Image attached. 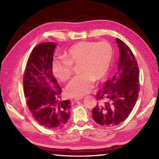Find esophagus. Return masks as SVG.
Here are the masks:
<instances>
[{
	"mask_svg": "<svg viewBox=\"0 0 159 159\" xmlns=\"http://www.w3.org/2000/svg\"><path fill=\"white\" fill-rule=\"evenodd\" d=\"M82 99H83V98H82V97L75 98H74V99H73V101H74V102H76V101H78V100H82Z\"/></svg>",
	"mask_w": 159,
	"mask_h": 159,
	"instance_id": "obj_1",
	"label": "esophagus"
}]
</instances>
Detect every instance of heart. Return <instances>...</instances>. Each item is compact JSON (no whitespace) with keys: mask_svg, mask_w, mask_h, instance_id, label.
Listing matches in <instances>:
<instances>
[{"mask_svg":"<svg viewBox=\"0 0 159 159\" xmlns=\"http://www.w3.org/2000/svg\"><path fill=\"white\" fill-rule=\"evenodd\" d=\"M63 57L52 61L54 76L66 82L72 75V66L79 64L80 74L71 80L66 91L70 96H83L92 89L95 80L99 81L106 76L112 61L113 48L107 42H80L71 46Z\"/></svg>","mask_w":159,"mask_h":159,"instance_id":"b5f03b06","label":"heart"}]
</instances>
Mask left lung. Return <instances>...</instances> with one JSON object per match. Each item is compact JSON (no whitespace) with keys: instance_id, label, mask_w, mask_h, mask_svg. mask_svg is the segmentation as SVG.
Returning <instances> with one entry per match:
<instances>
[{"instance_id":"8db88e82","label":"left lung","mask_w":159,"mask_h":159,"mask_svg":"<svg viewBox=\"0 0 159 159\" xmlns=\"http://www.w3.org/2000/svg\"><path fill=\"white\" fill-rule=\"evenodd\" d=\"M120 50L117 72L98 92L100 100L92 110V117L103 126H113L126 119L135 105L139 92V74L133 53L126 43L116 38Z\"/></svg>"}]
</instances>
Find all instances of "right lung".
I'll use <instances>...</instances> for the list:
<instances>
[{
    "instance_id": "right-lung-1",
    "label": "right lung",
    "mask_w": 159,
    "mask_h": 159,
    "mask_svg": "<svg viewBox=\"0 0 159 159\" xmlns=\"http://www.w3.org/2000/svg\"><path fill=\"white\" fill-rule=\"evenodd\" d=\"M54 42L37 45L30 55L23 79L29 111L38 122L50 130L64 127L70 116V100L59 101L61 89L53 76Z\"/></svg>"
}]
</instances>
